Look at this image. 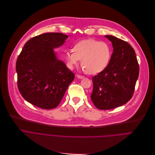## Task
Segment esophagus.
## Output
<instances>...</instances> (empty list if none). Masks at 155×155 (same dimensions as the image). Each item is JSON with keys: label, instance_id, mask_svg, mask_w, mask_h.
Listing matches in <instances>:
<instances>
[{"label": "esophagus", "instance_id": "obj_1", "mask_svg": "<svg viewBox=\"0 0 155 155\" xmlns=\"http://www.w3.org/2000/svg\"><path fill=\"white\" fill-rule=\"evenodd\" d=\"M76 77H77L78 79H83V78H84L83 76H81V75H79V74H78V75L76 76Z\"/></svg>", "mask_w": 155, "mask_h": 155}]
</instances>
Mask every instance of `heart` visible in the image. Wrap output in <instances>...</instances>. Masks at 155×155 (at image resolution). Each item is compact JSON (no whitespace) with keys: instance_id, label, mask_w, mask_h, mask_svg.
<instances>
[{"instance_id":"b5f03b06","label":"heart","mask_w":155,"mask_h":155,"mask_svg":"<svg viewBox=\"0 0 155 155\" xmlns=\"http://www.w3.org/2000/svg\"><path fill=\"white\" fill-rule=\"evenodd\" d=\"M112 56L110 46L105 42L88 39L75 44L73 50L65 54L67 65L73 69L82 60L84 70L90 74H96L103 71L108 66Z\"/></svg>"}]
</instances>
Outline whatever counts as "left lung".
I'll use <instances>...</instances> for the list:
<instances>
[{"mask_svg":"<svg viewBox=\"0 0 155 155\" xmlns=\"http://www.w3.org/2000/svg\"><path fill=\"white\" fill-rule=\"evenodd\" d=\"M112 45L113 53L107 68L92 78L91 100L101 110L123 106L132 98L139 67L135 51L127 42L105 35Z\"/></svg>","mask_w":155,"mask_h":155,"instance_id":"8db88e82","label":"left lung"}]
</instances>
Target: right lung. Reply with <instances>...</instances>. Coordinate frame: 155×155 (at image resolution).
<instances>
[{"label":"right lung","instance_id":"1","mask_svg":"<svg viewBox=\"0 0 155 155\" xmlns=\"http://www.w3.org/2000/svg\"><path fill=\"white\" fill-rule=\"evenodd\" d=\"M68 38L61 33H46L30 39L18 57V87L28 103L44 109L58 106L74 79L54 49Z\"/></svg>","mask_w":155,"mask_h":155}]
</instances>
